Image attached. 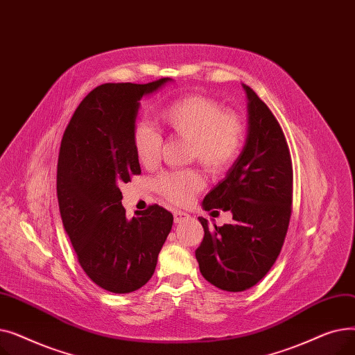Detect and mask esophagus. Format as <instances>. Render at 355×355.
Masks as SVG:
<instances>
[{
  "mask_svg": "<svg viewBox=\"0 0 355 355\" xmlns=\"http://www.w3.org/2000/svg\"><path fill=\"white\" fill-rule=\"evenodd\" d=\"M190 218V214L184 213V211H174V221L175 223H181V221H185Z\"/></svg>",
  "mask_w": 355,
  "mask_h": 355,
  "instance_id": "esophagus-1",
  "label": "esophagus"
}]
</instances>
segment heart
<instances>
[{"instance_id": "heart-1", "label": "heart", "mask_w": 355, "mask_h": 355, "mask_svg": "<svg viewBox=\"0 0 355 355\" xmlns=\"http://www.w3.org/2000/svg\"><path fill=\"white\" fill-rule=\"evenodd\" d=\"M159 116L174 135L190 141V161H198L211 174L226 171L243 146V119L236 112L223 109L213 98H177L161 109ZM130 142L142 166L153 168L158 164L162 135L153 125L145 121L135 122ZM202 187L204 178L197 170L164 173L155 180L157 193L177 206L189 204Z\"/></svg>"}]
</instances>
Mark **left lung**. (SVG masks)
I'll return each mask as SVG.
<instances>
[{
	"mask_svg": "<svg viewBox=\"0 0 355 355\" xmlns=\"http://www.w3.org/2000/svg\"><path fill=\"white\" fill-rule=\"evenodd\" d=\"M248 95L249 130L243 151L225 180L204 197L202 209L232 211L233 225L204 229L196 250L200 272L211 285L241 292L270 270L282 250L292 213L293 170L284 130L256 93Z\"/></svg>",
	"mask_w": 355,
	"mask_h": 355,
	"instance_id": "8db88e82",
	"label": "left lung"
}]
</instances>
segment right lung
I'll list each match as a JSON object with an SVG mask.
<instances>
[{"label":"right lung","mask_w":355,"mask_h":355,"mask_svg":"<svg viewBox=\"0 0 355 355\" xmlns=\"http://www.w3.org/2000/svg\"><path fill=\"white\" fill-rule=\"evenodd\" d=\"M170 80L95 87L62 138L58 200L64 230L85 273L114 293L134 292L151 279L173 227V214L158 204L128 220L119 190L141 174L130 142L139 101Z\"/></svg>","instance_id":"right-lung-1"}]
</instances>
